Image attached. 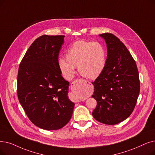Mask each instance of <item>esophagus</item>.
<instances>
[{"instance_id":"34e87169","label":"esophagus","mask_w":155,"mask_h":155,"mask_svg":"<svg viewBox=\"0 0 155 155\" xmlns=\"http://www.w3.org/2000/svg\"><path fill=\"white\" fill-rule=\"evenodd\" d=\"M76 102H78V100H77V101Z\"/></svg>"}]
</instances>
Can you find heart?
<instances>
[{
	"mask_svg": "<svg viewBox=\"0 0 155 155\" xmlns=\"http://www.w3.org/2000/svg\"><path fill=\"white\" fill-rule=\"evenodd\" d=\"M66 58H59L58 64L63 76L68 80L73 77L77 66L83 77L96 79L102 73L106 63L105 49L97 42L78 40L67 50Z\"/></svg>",
	"mask_w": 155,
	"mask_h": 155,
	"instance_id": "heart-1",
	"label": "heart"
}]
</instances>
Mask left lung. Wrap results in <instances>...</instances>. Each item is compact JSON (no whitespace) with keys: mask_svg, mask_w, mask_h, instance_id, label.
I'll use <instances>...</instances> for the list:
<instances>
[{"mask_svg":"<svg viewBox=\"0 0 155 155\" xmlns=\"http://www.w3.org/2000/svg\"><path fill=\"white\" fill-rule=\"evenodd\" d=\"M106 43L107 55L102 73L92 82V97L97 106L92 116L98 122L115 125L129 117L136 106L140 91L135 60L126 46L112 33L99 35Z\"/></svg>","mask_w":155,"mask_h":155,"instance_id":"1","label":"left lung"}]
</instances>
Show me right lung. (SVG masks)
<instances>
[{"label":"right lung","mask_w":155,"mask_h":155,"mask_svg":"<svg viewBox=\"0 0 155 155\" xmlns=\"http://www.w3.org/2000/svg\"><path fill=\"white\" fill-rule=\"evenodd\" d=\"M64 35H42L20 63L19 101L31 122L41 129H61L70 120L75 104L68 99L69 82L61 75L58 56Z\"/></svg>","instance_id":"obj_1"}]
</instances>
